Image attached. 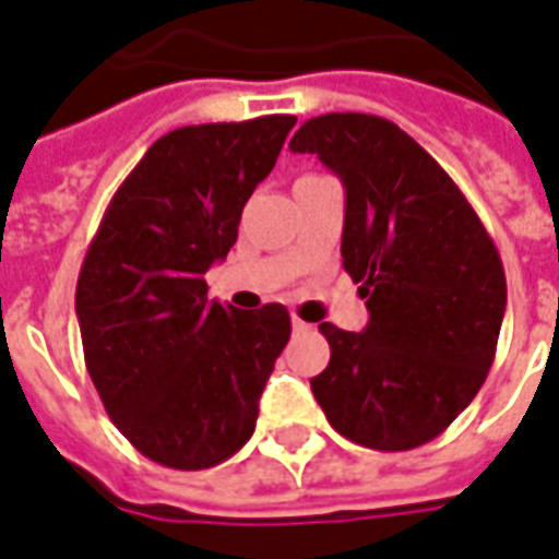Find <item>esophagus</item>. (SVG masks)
Instances as JSON below:
<instances>
[{
	"label": "esophagus",
	"instance_id": "esophagus-1",
	"mask_svg": "<svg viewBox=\"0 0 559 559\" xmlns=\"http://www.w3.org/2000/svg\"><path fill=\"white\" fill-rule=\"evenodd\" d=\"M313 325L311 322H305V320H299V317H293V332H311Z\"/></svg>",
	"mask_w": 559,
	"mask_h": 559
}]
</instances>
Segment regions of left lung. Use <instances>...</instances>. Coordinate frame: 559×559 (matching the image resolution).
Returning a JSON list of instances; mask_svg holds the SVG:
<instances>
[{"mask_svg": "<svg viewBox=\"0 0 559 559\" xmlns=\"http://www.w3.org/2000/svg\"><path fill=\"white\" fill-rule=\"evenodd\" d=\"M290 147L343 180V269L370 311L364 332L322 322L332 358L313 396L361 448H420L489 376L507 308L498 248L453 177L379 115L329 111L301 123Z\"/></svg>", "mask_w": 559, "mask_h": 559, "instance_id": "1", "label": "left lung"}]
</instances>
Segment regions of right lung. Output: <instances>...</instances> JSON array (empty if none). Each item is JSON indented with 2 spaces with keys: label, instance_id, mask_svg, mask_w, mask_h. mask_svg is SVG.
Returning a JSON list of instances; mask_svg holds the SVG:
<instances>
[{
  "label": "right lung",
  "instance_id": "obj_1",
  "mask_svg": "<svg viewBox=\"0 0 559 559\" xmlns=\"http://www.w3.org/2000/svg\"><path fill=\"white\" fill-rule=\"evenodd\" d=\"M293 115L180 127L111 195L76 281L85 367L111 424L165 468L204 471L246 444L290 341L284 305L206 299V269L237 242Z\"/></svg>",
  "mask_w": 559,
  "mask_h": 559
}]
</instances>
